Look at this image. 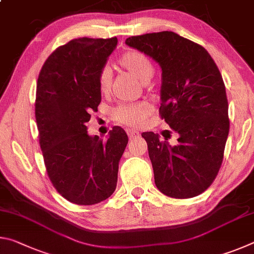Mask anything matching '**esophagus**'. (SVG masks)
<instances>
[{
	"label": "esophagus",
	"instance_id": "esophagus-1",
	"mask_svg": "<svg viewBox=\"0 0 254 254\" xmlns=\"http://www.w3.org/2000/svg\"><path fill=\"white\" fill-rule=\"evenodd\" d=\"M127 136L130 137V139H133V137L139 136V132L133 131V130H131V128H127Z\"/></svg>",
	"mask_w": 254,
	"mask_h": 254
}]
</instances>
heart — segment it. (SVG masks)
<instances>
[{"label":"heart","mask_w":254,"mask_h":254,"mask_svg":"<svg viewBox=\"0 0 254 254\" xmlns=\"http://www.w3.org/2000/svg\"><path fill=\"white\" fill-rule=\"evenodd\" d=\"M120 66L124 68L132 76L142 81L148 83L153 76V65L150 59L143 54L137 51H128L123 54L119 60ZM112 85V75L110 69L103 68L98 75V87L102 93L110 91ZM152 112V107L147 102L123 103L113 110V118L119 123L130 127H139L148 115Z\"/></svg>","instance_id":"obj_1"}]
</instances>
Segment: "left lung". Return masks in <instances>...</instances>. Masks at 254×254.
<instances>
[{"label": "left lung", "instance_id": "1", "mask_svg": "<svg viewBox=\"0 0 254 254\" xmlns=\"http://www.w3.org/2000/svg\"><path fill=\"white\" fill-rule=\"evenodd\" d=\"M126 44L160 65L159 113L179 135L178 144L170 145L153 132L142 133L156 186L173 198L198 196L216 178L230 131L221 72L204 47L175 32L130 37Z\"/></svg>", "mask_w": 254, "mask_h": 254}]
</instances>
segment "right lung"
I'll return each instance as SVG.
<instances>
[{
  "mask_svg": "<svg viewBox=\"0 0 254 254\" xmlns=\"http://www.w3.org/2000/svg\"><path fill=\"white\" fill-rule=\"evenodd\" d=\"M117 45V37L70 40L49 56L38 77L34 112L47 174L56 190L77 205L113 194L127 144L122 127H114L104 141L89 136L86 127L101 103L98 75Z\"/></svg>",
  "mask_w": 254,
  "mask_h": 254,
  "instance_id": "right-lung-1",
  "label": "right lung"
}]
</instances>
